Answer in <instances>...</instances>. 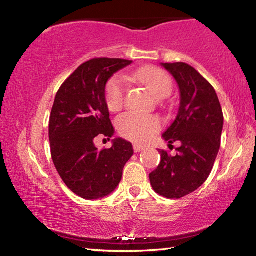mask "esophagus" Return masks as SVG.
Instances as JSON below:
<instances>
[{
	"label": "esophagus",
	"instance_id": "obj_1",
	"mask_svg": "<svg viewBox=\"0 0 256 256\" xmlns=\"http://www.w3.org/2000/svg\"><path fill=\"white\" fill-rule=\"evenodd\" d=\"M133 149H134V151H136V152H141V151H144L146 149V146H142V144H134Z\"/></svg>",
	"mask_w": 256,
	"mask_h": 256
}]
</instances>
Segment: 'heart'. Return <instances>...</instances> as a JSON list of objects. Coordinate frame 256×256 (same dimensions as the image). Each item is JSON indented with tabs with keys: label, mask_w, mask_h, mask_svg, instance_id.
Listing matches in <instances>:
<instances>
[{
	"label": "heart",
	"mask_w": 256,
	"mask_h": 256,
	"mask_svg": "<svg viewBox=\"0 0 256 256\" xmlns=\"http://www.w3.org/2000/svg\"><path fill=\"white\" fill-rule=\"evenodd\" d=\"M128 78L133 81L144 86L150 94L156 98L162 99L167 97L172 92L170 78L164 71L154 66L138 68L130 74ZM125 84L120 76H114L108 81L106 86V104L108 110L112 112L118 110L124 104ZM120 133L124 138L136 142H146L154 133L162 128V122L156 116L141 115L136 112H128L120 116L118 120Z\"/></svg>",
	"instance_id": "obj_1"
}]
</instances>
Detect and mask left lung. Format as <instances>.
Segmentation results:
<instances>
[{"label": "left lung", "mask_w": 256, "mask_h": 256, "mask_svg": "<svg viewBox=\"0 0 256 256\" xmlns=\"http://www.w3.org/2000/svg\"><path fill=\"white\" fill-rule=\"evenodd\" d=\"M180 89V107L174 122L162 133L168 144L180 141L176 156L159 150L160 164L149 175L154 192L180 198L204 183L219 152L224 115L209 82L186 63H160Z\"/></svg>", "instance_id": "left-lung-1"}]
</instances>
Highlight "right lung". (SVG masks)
<instances>
[{"instance_id":"add662e5","label":"right lung","mask_w":256,"mask_h":256,"mask_svg":"<svg viewBox=\"0 0 256 256\" xmlns=\"http://www.w3.org/2000/svg\"><path fill=\"white\" fill-rule=\"evenodd\" d=\"M132 60L94 58L80 66L56 94L50 118V144L56 170L73 193L86 200L114 192L134 151L131 142L112 140L98 150L94 138L114 136L105 92L108 80Z\"/></svg>"}]
</instances>
